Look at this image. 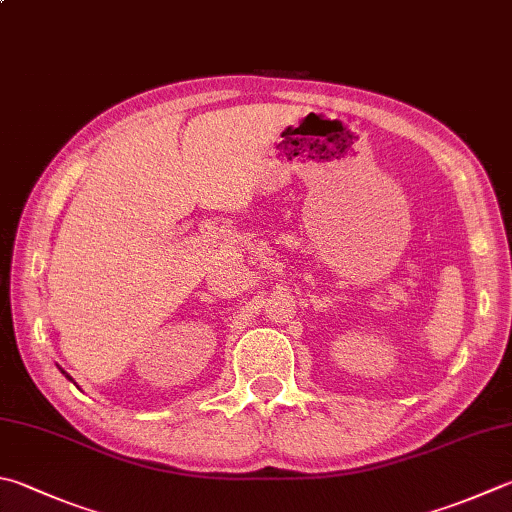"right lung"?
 I'll use <instances>...</instances> for the list:
<instances>
[{
    "label": "right lung",
    "mask_w": 512,
    "mask_h": 512,
    "mask_svg": "<svg viewBox=\"0 0 512 512\" xmlns=\"http://www.w3.org/2000/svg\"><path fill=\"white\" fill-rule=\"evenodd\" d=\"M60 370H62V368H60ZM62 374H64V376H66V379H69V381H73V379H71V376H69V374H66L64 370H62ZM73 383H75V381H73Z\"/></svg>",
    "instance_id": "right-lung-1"
}]
</instances>
